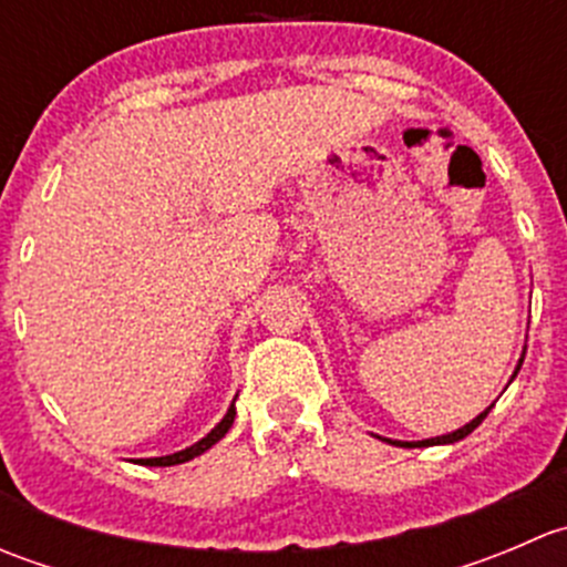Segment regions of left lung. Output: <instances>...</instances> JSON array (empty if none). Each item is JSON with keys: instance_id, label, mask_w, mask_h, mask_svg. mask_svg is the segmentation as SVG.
Wrapping results in <instances>:
<instances>
[{"instance_id": "obj_1", "label": "left lung", "mask_w": 567, "mask_h": 567, "mask_svg": "<svg viewBox=\"0 0 567 567\" xmlns=\"http://www.w3.org/2000/svg\"><path fill=\"white\" fill-rule=\"evenodd\" d=\"M522 362H524V359H518V368H516V373H513V379H516V375H518V370H522ZM488 411H491V405H488V409L483 411V414H477V416H474V420L468 422V425H463V427H458V431L447 433V436H436V439H422V442H392V439H384V442H390V444H400V447H431V444H453V442H461V439H466L468 433H472L474 427H477L480 422H483L485 416H488Z\"/></svg>"}]
</instances>
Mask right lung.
Instances as JSON below:
<instances>
[{"label":"right lung","mask_w":567,"mask_h":567,"mask_svg":"<svg viewBox=\"0 0 567 567\" xmlns=\"http://www.w3.org/2000/svg\"><path fill=\"white\" fill-rule=\"evenodd\" d=\"M233 403H236V400H233ZM233 420H236V405H230V409H227V414H225V420H221L219 425H216L214 431L208 433V436L199 439L197 444H192V447L181 450V453H173V455H164V458H140L136 463H142V466H175V463H186V461L197 458V455H203L205 450L214 447L219 439H225V433L233 427Z\"/></svg>","instance_id":"obj_1"}]
</instances>
